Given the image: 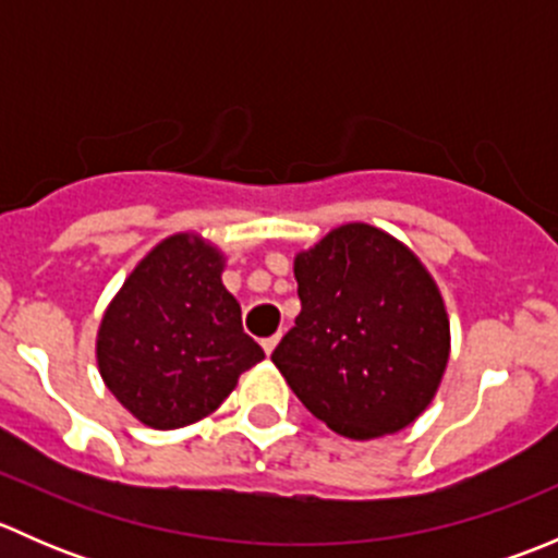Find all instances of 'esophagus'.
I'll use <instances>...</instances> for the list:
<instances>
[{"label": "esophagus", "instance_id": "obj_1", "mask_svg": "<svg viewBox=\"0 0 558 558\" xmlns=\"http://www.w3.org/2000/svg\"><path fill=\"white\" fill-rule=\"evenodd\" d=\"M275 345H278V335L264 337V340H262V348H264V353H267V356L275 351Z\"/></svg>", "mask_w": 558, "mask_h": 558}]
</instances>
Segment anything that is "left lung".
Instances as JSON below:
<instances>
[{"label": "left lung", "mask_w": 558, "mask_h": 558, "mask_svg": "<svg viewBox=\"0 0 558 558\" xmlns=\"http://www.w3.org/2000/svg\"><path fill=\"white\" fill-rule=\"evenodd\" d=\"M302 311L272 351L315 418L351 440L393 435L435 399L451 351L437 283L369 223L337 227L294 258Z\"/></svg>", "instance_id": "left-lung-1"}]
</instances>
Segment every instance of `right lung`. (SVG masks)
<instances>
[{"label": "right lung", "instance_id": "right-lung-1", "mask_svg": "<svg viewBox=\"0 0 558 558\" xmlns=\"http://www.w3.org/2000/svg\"><path fill=\"white\" fill-rule=\"evenodd\" d=\"M221 272L218 247L172 234L134 267L105 311L99 375L145 426L180 429L205 418L264 359Z\"/></svg>", "mask_w": 558, "mask_h": 558}]
</instances>
